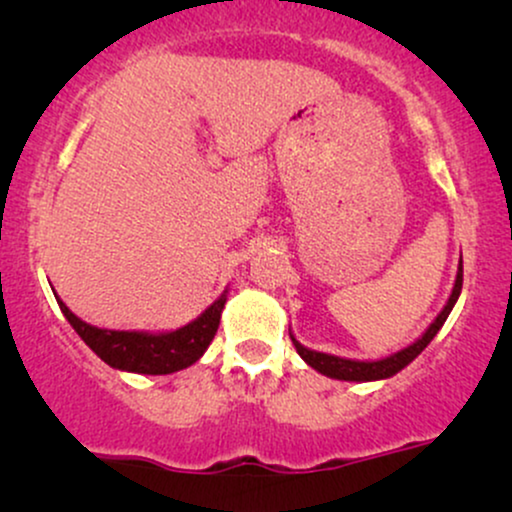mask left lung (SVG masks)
<instances>
[{
    "mask_svg": "<svg viewBox=\"0 0 512 512\" xmlns=\"http://www.w3.org/2000/svg\"><path fill=\"white\" fill-rule=\"evenodd\" d=\"M460 291H463V255H460V264H458V274H455V283H453V291L448 295L446 305H443V310L436 315V319L432 324L427 326V329L422 331L420 338H415V341L410 343V346L396 350V353L386 355V357H377V360H353V357H338V355H331V353H319V350H312L303 346V343L298 341V338L293 336L291 331V341L295 350H298V355L303 357V360L310 365L312 369H317L319 374H324V377H331V379H341V381H381V379H391L393 374H398L400 369H405L410 365L412 360H415L417 355L422 353L424 348L432 343V338L439 334V329L446 322L448 315H451V310L458 303L460 298Z\"/></svg>",
    "mask_w": 512,
    "mask_h": 512,
    "instance_id": "left-lung-1",
    "label": "left lung"
}]
</instances>
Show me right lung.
Returning a JSON list of instances; mask_svg holds the SVG:
<instances>
[{"mask_svg": "<svg viewBox=\"0 0 512 512\" xmlns=\"http://www.w3.org/2000/svg\"><path fill=\"white\" fill-rule=\"evenodd\" d=\"M226 300L229 288L200 317L174 331H114L83 322L57 295L61 312L85 346H90L109 367L133 374H174L195 365L217 334Z\"/></svg>", "mask_w": 512, "mask_h": 512, "instance_id": "add662e5", "label": "right lung"}]
</instances>
